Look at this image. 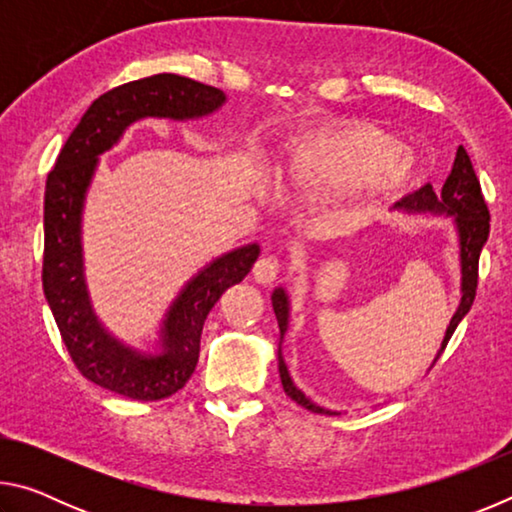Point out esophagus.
<instances>
[{"mask_svg": "<svg viewBox=\"0 0 512 512\" xmlns=\"http://www.w3.org/2000/svg\"><path fill=\"white\" fill-rule=\"evenodd\" d=\"M280 268H282L280 259H277L275 255H264L255 262L253 275L259 284H271L277 277V273H280Z\"/></svg>", "mask_w": 512, "mask_h": 512, "instance_id": "esophagus-1", "label": "esophagus"}]
</instances>
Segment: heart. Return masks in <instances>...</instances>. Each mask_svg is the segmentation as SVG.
<instances>
[{
	"label": "heart",
	"mask_w": 512,
	"mask_h": 512,
	"mask_svg": "<svg viewBox=\"0 0 512 512\" xmlns=\"http://www.w3.org/2000/svg\"><path fill=\"white\" fill-rule=\"evenodd\" d=\"M384 133L359 128L302 144L291 160V180L302 194L345 192L375 180L393 185L411 171V158Z\"/></svg>",
	"instance_id": "obj_1"
}]
</instances>
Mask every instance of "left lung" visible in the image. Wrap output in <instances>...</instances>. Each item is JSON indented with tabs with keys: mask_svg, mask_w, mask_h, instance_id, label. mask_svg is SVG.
Returning <instances> with one entry per match:
<instances>
[{
	"mask_svg": "<svg viewBox=\"0 0 512 512\" xmlns=\"http://www.w3.org/2000/svg\"><path fill=\"white\" fill-rule=\"evenodd\" d=\"M395 207H404V210H409V212L452 214L456 230H458V239H461V273H463L461 291H463V298H461V305H458L456 314L452 318V323H449V327H447L443 348H440V352H438V357H440L443 350L447 348V341L452 339L454 329L458 327V323H461L463 316L472 307L474 296H476V284H479L481 248L485 241H488V235H490L488 205H485L479 178H476V173L472 169L470 155H467L463 146H458L452 173L447 176L443 189H440V194L433 192V187L427 183V185H422L418 192H413L406 198H402V201ZM271 300H273L277 325H280V334L284 336V332H287V325H289V298H287V293H284V289H275ZM277 361H280L282 388L293 402L305 406L307 411L332 415V411H327V409H323V406L314 404L305 393L298 391L296 384H293L289 377L287 366H284L282 354H277Z\"/></svg>",
	"mask_w": 512,
	"mask_h": 512,
	"instance_id": "1",
	"label": "left lung"
}]
</instances>
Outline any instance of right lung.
<instances>
[{
    "label": "right lung",
    "instance_id": "1",
    "mask_svg": "<svg viewBox=\"0 0 512 512\" xmlns=\"http://www.w3.org/2000/svg\"><path fill=\"white\" fill-rule=\"evenodd\" d=\"M225 94L178 74H155L112 88L92 103L58 153L45 187L42 289L76 370L106 391L140 402L183 388L198 363L205 318L257 262L259 246L232 250L203 268L167 311L162 352L142 354L110 336L94 316L83 280L81 210L99 155L142 117L196 119L221 108Z\"/></svg>",
    "mask_w": 512,
    "mask_h": 512
}]
</instances>
